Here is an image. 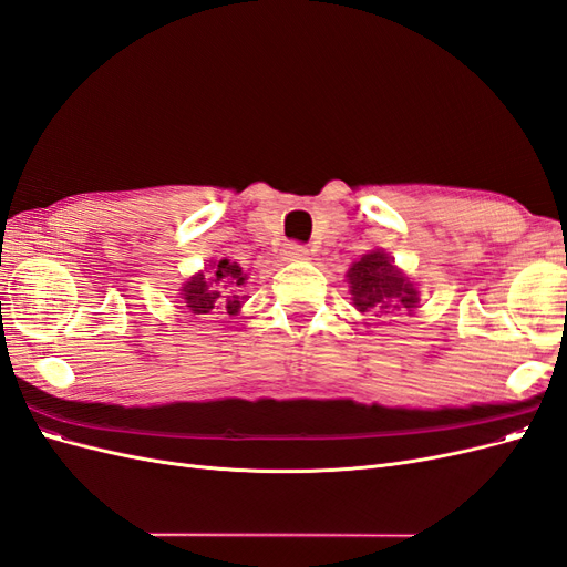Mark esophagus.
I'll list each match as a JSON object with an SVG mask.
<instances>
[{
	"label": "esophagus",
	"instance_id": "esophagus-1",
	"mask_svg": "<svg viewBox=\"0 0 567 567\" xmlns=\"http://www.w3.org/2000/svg\"><path fill=\"white\" fill-rule=\"evenodd\" d=\"M284 257L286 260H310V250L300 244H286L284 246Z\"/></svg>",
	"mask_w": 567,
	"mask_h": 567
}]
</instances>
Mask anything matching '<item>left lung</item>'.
<instances>
[{
  "instance_id": "left-lung-1",
  "label": "left lung",
  "mask_w": 567,
  "mask_h": 567,
  "mask_svg": "<svg viewBox=\"0 0 567 567\" xmlns=\"http://www.w3.org/2000/svg\"><path fill=\"white\" fill-rule=\"evenodd\" d=\"M348 284L359 312L375 315H414L419 290L394 267V257L371 250L348 269Z\"/></svg>"
}]
</instances>
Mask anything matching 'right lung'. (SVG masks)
Wrapping results in <instances>:
<instances>
[{"instance_id": "obj_1", "label": "right lung", "mask_w": 567, "mask_h": 567, "mask_svg": "<svg viewBox=\"0 0 567 567\" xmlns=\"http://www.w3.org/2000/svg\"><path fill=\"white\" fill-rule=\"evenodd\" d=\"M248 274L231 260H219L210 265V271H198L179 290L186 310L192 315H219L236 317L246 300L244 286Z\"/></svg>"}]
</instances>
